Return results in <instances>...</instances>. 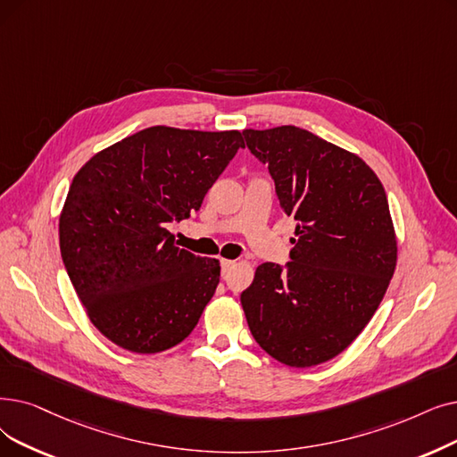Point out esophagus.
Returning <instances> with one entry per match:
<instances>
[{
    "mask_svg": "<svg viewBox=\"0 0 457 457\" xmlns=\"http://www.w3.org/2000/svg\"><path fill=\"white\" fill-rule=\"evenodd\" d=\"M220 267H222V276H226V274L235 267V262H231V260H222V262H220Z\"/></svg>",
    "mask_w": 457,
    "mask_h": 457,
    "instance_id": "34e87169",
    "label": "esophagus"
}]
</instances>
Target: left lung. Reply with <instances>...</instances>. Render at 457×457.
Returning <instances> with one entry per match:
<instances>
[{
	"mask_svg": "<svg viewBox=\"0 0 457 457\" xmlns=\"http://www.w3.org/2000/svg\"><path fill=\"white\" fill-rule=\"evenodd\" d=\"M243 134L295 220L291 262L260 265L241 293L246 321L278 362L317 366L353 344L386 293L398 257L386 194L362 158L304 129Z\"/></svg>",
	"mask_w": 457,
	"mask_h": 457,
	"instance_id": "8db88e82",
	"label": "left lung"
}]
</instances>
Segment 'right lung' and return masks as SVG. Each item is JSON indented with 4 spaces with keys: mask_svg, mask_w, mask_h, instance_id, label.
Listing matches in <instances>:
<instances>
[{
    "mask_svg": "<svg viewBox=\"0 0 457 457\" xmlns=\"http://www.w3.org/2000/svg\"><path fill=\"white\" fill-rule=\"evenodd\" d=\"M241 147L239 130L149 127L74 175L59 246L91 323L115 345L161 353L200 321L220 263L175 246L170 228L200 211Z\"/></svg>",
    "mask_w": 457,
    "mask_h": 457,
    "instance_id": "right-lung-1",
    "label": "right lung"
}]
</instances>
